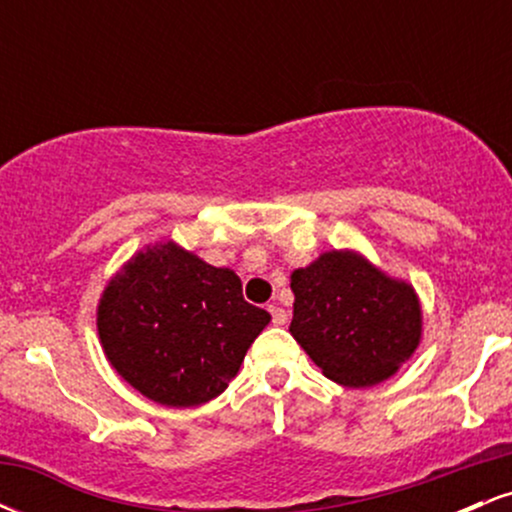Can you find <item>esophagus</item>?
Listing matches in <instances>:
<instances>
[{
    "instance_id": "obj_1",
    "label": "esophagus",
    "mask_w": 512,
    "mask_h": 512,
    "mask_svg": "<svg viewBox=\"0 0 512 512\" xmlns=\"http://www.w3.org/2000/svg\"><path fill=\"white\" fill-rule=\"evenodd\" d=\"M267 310L272 313L274 325H286V322H289V313H286L284 308H279V305H269Z\"/></svg>"
}]
</instances>
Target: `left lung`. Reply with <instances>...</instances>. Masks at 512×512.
I'll return each mask as SVG.
<instances>
[{"instance_id": "1", "label": "left lung", "mask_w": 512, "mask_h": 512, "mask_svg": "<svg viewBox=\"0 0 512 512\" xmlns=\"http://www.w3.org/2000/svg\"><path fill=\"white\" fill-rule=\"evenodd\" d=\"M289 332L315 366L344 387L392 378L419 349L424 313L414 286L356 250L322 252L293 269Z\"/></svg>"}]
</instances>
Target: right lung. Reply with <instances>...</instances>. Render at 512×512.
I'll return each mask as SVG.
<instances>
[{"label": "right lung", "mask_w": 512, "mask_h": 512, "mask_svg": "<svg viewBox=\"0 0 512 512\" xmlns=\"http://www.w3.org/2000/svg\"><path fill=\"white\" fill-rule=\"evenodd\" d=\"M269 320L245 301L233 269L211 267L175 240L134 252L96 308L98 339L117 375L175 409L219 397Z\"/></svg>", "instance_id": "obj_1"}]
</instances>
